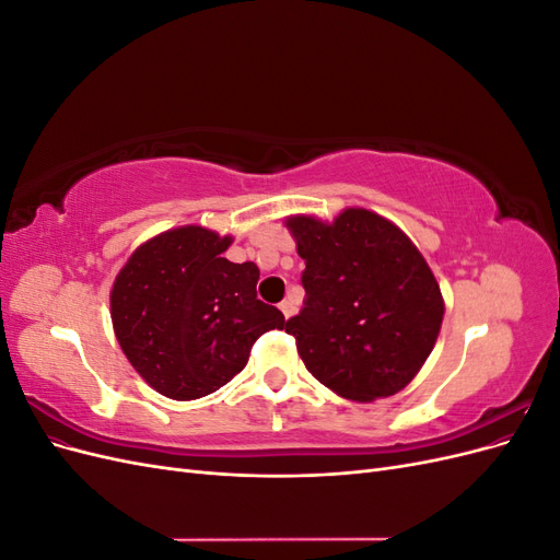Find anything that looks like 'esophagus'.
I'll return each mask as SVG.
<instances>
[{
	"label": "esophagus",
	"instance_id": "esophagus-1",
	"mask_svg": "<svg viewBox=\"0 0 560 560\" xmlns=\"http://www.w3.org/2000/svg\"><path fill=\"white\" fill-rule=\"evenodd\" d=\"M280 311H282L284 319H290V317L296 313V308H294V303H292V301H282V303H280Z\"/></svg>",
	"mask_w": 560,
	"mask_h": 560
}]
</instances>
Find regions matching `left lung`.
Instances as JSON below:
<instances>
[{"instance_id": "1", "label": "left lung", "mask_w": 560, "mask_h": 560, "mask_svg": "<svg viewBox=\"0 0 560 560\" xmlns=\"http://www.w3.org/2000/svg\"><path fill=\"white\" fill-rule=\"evenodd\" d=\"M306 290L284 331L311 374L352 401L393 397L413 381L442 329L444 299L418 247L385 217L348 208L331 224L287 219Z\"/></svg>"}]
</instances>
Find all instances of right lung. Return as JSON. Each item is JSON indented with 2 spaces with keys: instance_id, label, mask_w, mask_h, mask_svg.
Wrapping results in <instances>:
<instances>
[{
  "instance_id": "1",
  "label": "right lung",
  "mask_w": 560,
  "mask_h": 560,
  "mask_svg": "<svg viewBox=\"0 0 560 560\" xmlns=\"http://www.w3.org/2000/svg\"><path fill=\"white\" fill-rule=\"evenodd\" d=\"M233 243L202 226L147 241L116 276L112 322L128 362L156 393L189 401L241 374L257 338L284 315L257 299V264H233Z\"/></svg>"
}]
</instances>
